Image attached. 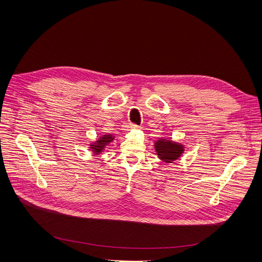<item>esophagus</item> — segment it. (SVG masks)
<instances>
[{"mask_svg":"<svg viewBox=\"0 0 262 262\" xmlns=\"http://www.w3.org/2000/svg\"><path fill=\"white\" fill-rule=\"evenodd\" d=\"M129 126H130V127H133V128L138 127V125H136V124H134V123H130V124H129Z\"/></svg>","mask_w":262,"mask_h":262,"instance_id":"34e87169","label":"esophagus"}]
</instances>
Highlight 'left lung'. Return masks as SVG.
I'll return each instance as SVG.
<instances>
[{
    "mask_svg": "<svg viewBox=\"0 0 262 262\" xmlns=\"http://www.w3.org/2000/svg\"><path fill=\"white\" fill-rule=\"evenodd\" d=\"M154 146L158 158L167 163H173L175 160L182 157L185 152L184 144L172 141L171 139L159 138L156 140Z\"/></svg>",
    "mask_w": 262,
    "mask_h": 262,
    "instance_id": "left-lung-1",
    "label": "left lung"
}]
</instances>
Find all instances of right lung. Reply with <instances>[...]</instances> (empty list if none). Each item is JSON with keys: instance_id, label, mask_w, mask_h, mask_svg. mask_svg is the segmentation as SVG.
<instances>
[{"instance_id": "obj_1", "label": "right lung", "mask_w": 262, "mask_h": 262, "mask_svg": "<svg viewBox=\"0 0 262 262\" xmlns=\"http://www.w3.org/2000/svg\"><path fill=\"white\" fill-rule=\"evenodd\" d=\"M115 140V136L113 135H102L94 142L90 144V149L94 155H100L106 146Z\"/></svg>"}]
</instances>
